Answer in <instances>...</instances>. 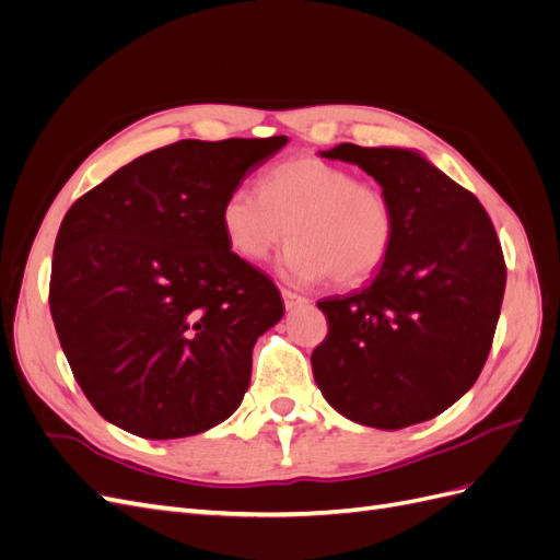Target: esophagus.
<instances>
[{"label":"esophagus","instance_id":"esophagus-1","mask_svg":"<svg viewBox=\"0 0 560 560\" xmlns=\"http://www.w3.org/2000/svg\"><path fill=\"white\" fill-rule=\"evenodd\" d=\"M280 294H282V301H284V308H287V311L301 306V303H308L306 296H301V294H296V292H292V290H284V287L280 290Z\"/></svg>","mask_w":560,"mask_h":560}]
</instances>
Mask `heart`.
I'll use <instances>...</instances> for the list:
<instances>
[{
    "instance_id": "b5f03b06",
    "label": "heart",
    "mask_w": 560,
    "mask_h": 560,
    "mask_svg": "<svg viewBox=\"0 0 560 560\" xmlns=\"http://www.w3.org/2000/svg\"><path fill=\"white\" fill-rule=\"evenodd\" d=\"M231 249L261 261L290 233L282 273L294 282L327 276L358 287L385 264L395 245L393 200L376 182L317 156L287 159L261 177L259 191L235 186L219 212Z\"/></svg>"
}]
</instances>
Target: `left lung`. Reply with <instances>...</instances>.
<instances>
[{"instance_id": "obj_1", "label": "left lung", "mask_w": 560, "mask_h": 560, "mask_svg": "<svg viewBox=\"0 0 560 560\" xmlns=\"http://www.w3.org/2000/svg\"><path fill=\"white\" fill-rule=\"evenodd\" d=\"M393 200L397 235L374 282L319 301L329 331L313 350L322 395L354 422L399 430L446 411L477 383L504 296L506 266L471 191L406 149L338 144Z\"/></svg>"}]
</instances>
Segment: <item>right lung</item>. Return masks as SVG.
I'll use <instances>...</instances> for the list:
<instances>
[{
    "label": "right lung",
    "instance_id": "obj_1",
    "mask_svg": "<svg viewBox=\"0 0 560 560\" xmlns=\"http://www.w3.org/2000/svg\"><path fill=\"white\" fill-rule=\"evenodd\" d=\"M276 138L179 140L67 210L48 306L93 409L144 439L206 432L238 409L252 348L282 317L278 287L231 252L222 202Z\"/></svg>",
    "mask_w": 560,
    "mask_h": 560
}]
</instances>
